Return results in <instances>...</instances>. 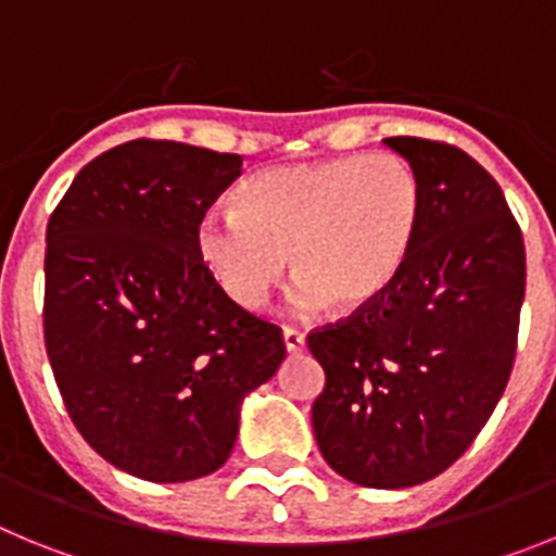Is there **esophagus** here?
I'll list each match as a JSON object with an SVG mask.
<instances>
[{
	"label": "esophagus",
	"instance_id": "esophagus-1",
	"mask_svg": "<svg viewBox=\"0 0 556 556\" xmlns=\"http://www.w3.org/2000/svg\"><path fill=\"white\" fill-rule=\"evenodd\" d=\"M283 342H287L289 353H298V351H303V345H306V333H303L301 328L287 326L283 328Z\"/></svg>",
	"mask_w": 556,
	"mask_h": 556
}]
</instances>
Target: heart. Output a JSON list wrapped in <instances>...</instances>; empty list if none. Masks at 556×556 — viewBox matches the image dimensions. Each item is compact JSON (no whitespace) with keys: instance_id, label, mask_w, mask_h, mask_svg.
Instances as JSON below:
<instances>
[{"instance_id":"1","label":"heart","mask_w":556,"mask_h":556,"mask_svg":"<svg viewBox=\"0 0 556 556\" xmlns=\"http://www.w3.org/2000/svg\"><path fill=\"white\" fill-rule=\"evenodd\" d=\"M236 211H205L198 253L230 301L262 308L287 275L294 303L362 312L401 278L424 219V186L395 152L283 164L236 194Z\"/></svg>"}]
</instances>
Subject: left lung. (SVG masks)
Returning a JSON list of instances; mask_svg holds the SVG:
<instances>
[{
  "label": "left lung",
  "instance_id": "left-lung-1",
  "mask_svg": "<svg viewBox=\"0 0 556 556\" xmlns=\"http://www.w3.org/2000/svg\"><path fill=\"white\" fill-rule=\"evenodd\" d=\"M424 186L404 273L372 306L308 331L326 370L312 426L362 488H412L451 468L493 415L518 348L527 250L504 191L445 141L392 136Z\"/></svg>",
  "mask_w": 556,
  "mask_h": 556
}]
</instances>
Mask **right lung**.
<instances>
[{"mask_svg": "<svg viewBox=\"0 0 556 556\" xmlns=\"http://www.w3.org/2000/svg\"><path fill=\"white\" fill-rule=\"evenodd\" d=\"M242 155L132 139L88 161L47 225L43 345L72 424L147 481L223 468L239 404L287 358L281 326L223 292L198 223Z\"/></svg>", "mask_w": 556, "mask_h": 556, "instance_id": "obj_1", "label": "right lung"}]
</instances>
